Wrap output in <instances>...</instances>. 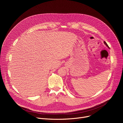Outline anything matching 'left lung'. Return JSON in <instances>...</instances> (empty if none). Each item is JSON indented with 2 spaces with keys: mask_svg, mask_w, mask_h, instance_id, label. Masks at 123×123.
Here are the masks:
<instances>
[{
  "mask_svg": "<svg viewBox=\"0 0 123 123\" xmlns=\"http://www.w3.org/2000/svg\"><path fill=\"white\" fill-rule=\"evenodd\" d=\"M104 44L106 45V46L107 47H108V48H109V47L108 46V44H107V43H106L105 41H104Z\"/></svg>",
  "mask_w": 123,
  "mask_h": 123,
  "instance_id": "1",
  "label": "left lung"
}]
</instances>
